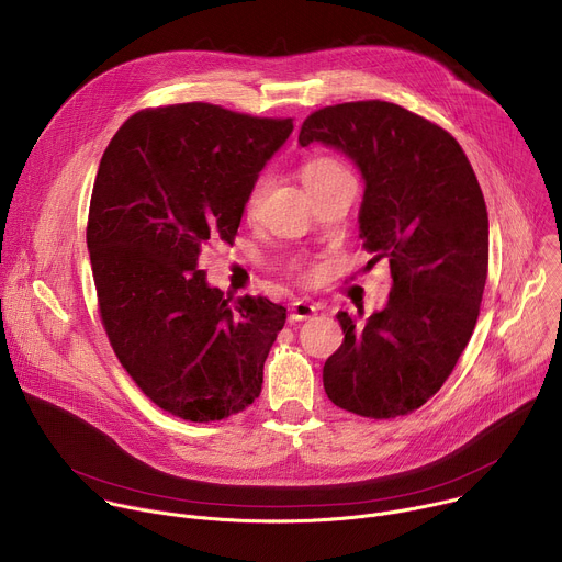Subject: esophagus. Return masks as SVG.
Instances as JSON below:
<instances>
[{
	"instance_id": "esophagus-1",
	"label": "esophagus",
	"mask_w": 562,
	"mask_h": 562,
	"mask_svg": "<svg viewBox=\"0 0 562 562\" xmlns=\"http://www.w3.org/2000/svg\"><path fill=\"white\" fill-rule=\"evenodd\" d=\"M317 313V306L315 304H311V302H306V300H295V302H291V313H289V317L293 319V323H300V319H308V317H313Z\"/></svg>"
}]
</instances>
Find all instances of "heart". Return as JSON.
<instances>
[{
	"mask_svg": "<svg viewBox=\"0 0 562 562\" xmlns=\"http://www.w3.org/2000/svg\"><path fill=\"white\" fill-rule=\"evenodd\" d=\"M338 171H342V167L336 162V159L315 157V159H308V162L302 165L300 178H302L304 187L308 189V187H313L315 182H319V180L331 176V173H338ZM267 187H269V180H267V178H260V180L254 184V189H251V193H249V200H247V209H249V211H256V209H258V204L262 202V198H265V193H267Z\"/></svg>",
	"mask_w": 562,
	"mask_h": 562,
	"instance_id": "obj_1",
	"label": "heart"
}]
</instances>
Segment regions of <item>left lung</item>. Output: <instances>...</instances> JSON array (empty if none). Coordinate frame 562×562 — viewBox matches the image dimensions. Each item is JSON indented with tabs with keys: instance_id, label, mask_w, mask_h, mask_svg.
Returning a JSON list of instances; mask_svg holds the SVG:
<instances>
[{
	"instance_id": "1",
	"label": "left lung",
	"mask_w": 562,
	"mask_h": 562,
	"mask_svg": "<svg viewBox=\"0 0 562 562\" xmlns=\"http://www.w3.org/2000/svg\"><path fill=\"white\" fill-rule=\"evenodd\" d=\"M300 146L349 157L364 182L362 249L386 258L393 286L364 325L345 311V342L325 362L331 403L364 418H395L442 386L464 351L483 300L490 217L460 144L440 126L391 102L319 109Z\"/></svg>"
}]
</instances>
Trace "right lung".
<instances>
[{"instance_id": "add662e5", "label": "right lung", "mask_w": 562, "mask_h": 562, "mask_svg": "<svg viewBox=\"0 0 562 562\" xmlns=\"http://www.w3.org/2000/svg\"><path fill=\"white\" fill-rule=\"evenodd\" d=\"M291 120L191 102L128 117L98 169L87 245L111 347L153 403L191 423L247 409L286 308L231 306L200 258L233 243Z\"/></svg>"}]
</instances>
